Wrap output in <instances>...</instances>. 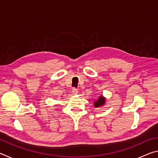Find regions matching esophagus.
I'll use <instances>...</instances> for the list:
<instances>
[{"label": "esophagus", "instance_id": "esophagus-1", "mask_svg": "<svg viewBox=\"0 0 158 158\" xmlns=\"http://www.w3.org/2000/svg\"><path fill=\"white\" fill-rule=\"evenodd\" d=\"M78 89H76V88H73V93L74 95H76V94H77V93H78Z\"/></svg>", "mask_w": 158, "mask_h": 158}]
</instances>
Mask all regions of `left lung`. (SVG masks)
<instances>
[{"label":"left lung","instance_id":"obj_1","mask_svg":"<svg viewBox=\"0 0 158 158\" xmlns=\"http://www.w3.org/2000/svg\"><path fill=\"white\" fill-rule=\"evenodd\" d=\"M105 98H104L102 96H100V97H99L98 100L95 102L94 105L95 107H98V106H102L104 104H105Z\"/></svg>","mask_w":158,"mask_h":158}]
</instances>
